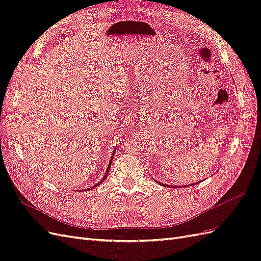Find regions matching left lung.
<instances>
[{"instance_id":"8db88e82","label":"left lung","mask_w":261,"mask_h":261,"mask_svg":"<svg viewBox=\"0 0 261 261\" xmlns=\"http://www.w3.org/2000/svg\"><path fill=\"white\" fill-rule=\"evenodd\" d=\"M155 180V179H154ZM156 181V183H159V181H158V180H155ZM199 183V181H196V183L195 184H198ZM160 185H162V186H164V187H168V188H178V186H171V185H168V184H163V183H159ZM192 185H194V184H189V185H185V186H180V187H186V186H192Z\"/></svg>"}]
</instances>
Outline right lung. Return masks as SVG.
Segmentation results:
<instances>
[{
	"label": "right lung",
	"mask_w": 261,
	"mask_h": 261,
	"mask_svg": "<svg viewBox=\"0 0 261 261\" xmlns=\"http://www.w3.org/2000/svg\"><path fill=\"white\" fill-rule=\"evenodd\" d=\"M115 151H116V149H114L113 150V153H112V156H111V160H110V162H109V167H108V170H107V172H106V174H105V176H103V179H101L100 181H98V183L96 184V185H93V186H91V187H89V188H87V191H91V189H93V188H97L102 181H103L106 178H107V176L109 175V171H110V168H111V164H112V160H113V156H114V153H115ZM86 191V189H85Z\"/></svg>",
	"instance_id": "1"
}]
</instances>
